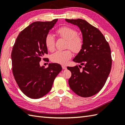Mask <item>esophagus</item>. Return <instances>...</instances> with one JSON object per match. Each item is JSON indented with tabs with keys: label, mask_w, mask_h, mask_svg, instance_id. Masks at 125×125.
Segmentation results:
<instances>
[{
	"label": "esophagus",
	"mask_w": 125,
	"mask_h": 125,
	"mask_svg": "<svg viewBox=\"0 0 125 125\" xmlns=\"http://www.w3.org/2000/svg\"><path fill=\"white\" fill-rule=\"evenodd\" d=\"M62 69H67V67H66V66L65 65H62Z\"/></svg>",
	"instance_id": "obj_1"
}]
</instances>
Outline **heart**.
<instances>
[{
    "label": "heart",
    "instance_id": "1",
    "mask_svg": "<svg viewBox=\"0 0 125 125\" xmlns=\"http://www.w3.org/2000/svg\"><path fill=\"white\" fill-rule=\"evenodd\" d=\"M56 32L60 38L67 41V48H70L76 54L81 51L83 47L84 40L83 37L77 35V31L76 30L68 26H63L58 28ZM45 43L49 51H54L55 46L54 36L51 34H47L45 38ZM72 56V52L70 49L57 51L52 55L51 60L54 63L65 64Z\"/></svg>",
    "mask_w": 125,
    "mask_h": 125
}]
</instances>
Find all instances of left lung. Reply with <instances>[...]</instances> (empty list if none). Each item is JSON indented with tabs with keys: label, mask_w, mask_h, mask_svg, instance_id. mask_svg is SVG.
<instances>
[{
	"label": "left lung",
	"mask_w": 125,
	"mask_h": 125,
	"mask_svg": "<svg viewBox=\"0 0 125 125\" xmlns=\"http://www.w3.org/2000/svg\"><path fill=\"white\" fill-rule=\"evenodd\" d=\"M65 20L78 26L84 40L83 48L73 59L81 65L67 67L71 73L69 84L79 96L91 97L103 88L110 73L112 57L109 44L98 28L85 20ZM82 65L83 68L81 71Z\"/></svg>",
	"instance_id": "8db88e82"
}]
</instances>
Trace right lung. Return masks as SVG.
I'll return each instance as SVG.
<instances>
[{"mask_svg": "<svg viewBox=\"0 0 125 125\" xmlns=\"http://www.w3.org/2000/svg\"><path fill=\"white\" fill-rule=\"evenodd\" d=\"M57 20L31 23L19 33L13 47V76L21 91L32 99H38L47 94L62 69L57 63H49L46 68L40 65L41 58L48 54L45 38Z\"/></svg>", "mask_w": 125, "mask_h": 125, "instance_id": "obj_1", "label": "right lung"}]
</instances>
